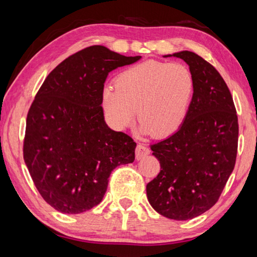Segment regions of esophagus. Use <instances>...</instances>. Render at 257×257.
<instances>
[{"label":"esophagus","instance_id":"34e87169","mask_svg":"<svg viewBox=\"0 0 257 257\" xmlns=\"http://www.w3.org/2000/svg\"><path fill=\"white\" fill-rule=\"evenodd\" d=\"M135 153H136V159L141 160L143 158H145L146 155L150 154V149H149V147H146L145 145L139 144V145H137L136 152H135Z\"/></svg>","mask_w":257,"mask_h":257}]
</instances>
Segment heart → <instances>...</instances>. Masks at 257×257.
Segmentation results:
<instances>
[{
  "label": "heart",
  "mask_w": 257,
  "mask_h": 257,
  "mask_svg": "<svg viewBox=\"0 0 257 257\" xmlns=\"http://www.w3.org/2000/svg\"><path fill=\"white\" fill-rule=\"evenodd\" d=\"M194 77L185 64L149 60L125 69L116 85L102 92V106L116 129H125L137 116L139 132L164 138L185 122L194 94Z\"/></svg>",
  "instance_id": "1"
}]
</instances>
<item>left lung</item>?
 Masks as SVG:
<instances>
[{"instance_id": "left-lung-1", "label": "left lung", "mask_w": 257, "mask_h": 257, "mask_svg": "<svg viewBox=\"0 0 257 257\" xmlns=\"http://www.w3.org/2000/svg\"><path fill=\"white\" fill-rule=\"evenodd\" d=\"M169 56L188 64L194 94L180 129L151 146L161 171L146 194L161 215L184 221L210 210L222 193L236 163L238 118L228 86L212 64L189 51L163 58Z\"/></svg>"}]
</instances>
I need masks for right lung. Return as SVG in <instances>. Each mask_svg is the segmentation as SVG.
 Returning <instances> with one entry per match:
<instances>
[{"instance_id": "1", "label": "right lung", "mask_w": 257, "mask_h": 257, "mask_svg": "<svg viewBox=\"0 0 257 257\" xmlns=\"http://www.w3.org/2000/svg\"><path fill=\"white\" fill-rule=\"evenodd\" d=\"M102 45L62 61L43 82L26 123L24 160L44 201L79 214L98 205L113 169L133 163L136 143L104 120L108 72L137 62Z\"/></svg>"}]
</instances>
